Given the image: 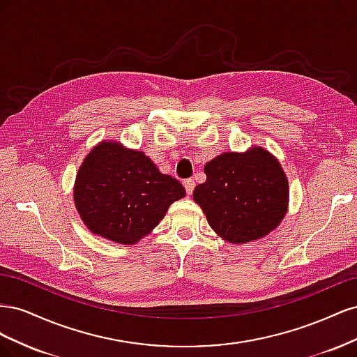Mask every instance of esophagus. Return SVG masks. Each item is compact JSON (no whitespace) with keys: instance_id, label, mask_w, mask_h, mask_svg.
Listing matches in <instances>:
<instances>
[{"instance_id":"34e87169","label":"esophagus","mask_w":357,"mask_h":357,"mask_svg":"<svg viewBox=\"0 0 357 357\" xmlns=\"http://www.w3.org/2000/svg\"><path fill=\"white\" fill-rule=\"evenodd\" d=\"M183 185H185V189L188 192V195H192L193 189H195V181H193L192 178H188V180H185V183H183Z\"/></svg>"}]
</instances>
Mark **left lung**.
I'll list each match as a JSON object with an SVG mask.
<instances>
[{
	"label": "left lung",
	"instance_id": "8db88e82",
	"mask_svg": "<svg viewBox=\"0 0 357 357\" xmlns=\"http://www.w3.org/2000/svg\"><path fill=\"white\" fill-rule=\"evenodd\" d=\"M207 176L193 199L222 238L243 244L261 238L287 211L289 183L278 160L264 149L223 153L204 167Z\"/></svg>",
	"mask_w": 357,
	"mask_h": 357
}]
</instances>
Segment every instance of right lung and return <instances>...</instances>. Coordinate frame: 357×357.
<instances>
[{"instance_id": "1", "label": "right lung", "mask_w": 357, "mask_h": 357, "mask_svg": "<svg viewBox=\"0 0 357 357\" xmlns=\"http://www.w3.org/2000/svg\"><path fill=\"white\" fill-rule=\"evenodd\" d=\"M186 195L181 183L143 152L104 142L91 150L75 177L74 202L88 228L107 240L134 244Z\"/></svg>"}]
</instances>
